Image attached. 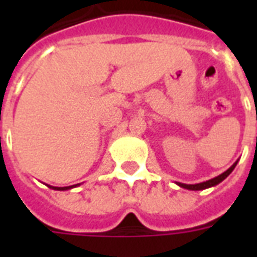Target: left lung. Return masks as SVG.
I'll list each match as a JSON object with an SVG mask.
<instances>
[{
    "label": "left lung",
    "mask_w": 257,
    "mask_h": 257,
    "mask_svg": "<svg viewBox=\"0 0 257 257\" xmlns=\"http://www.w3.org/2000/svg\"><path fill=\"white\" fill-rule=\"evenodd\" d=\"M236 164H237V161H236L235 164L232 165L231 168H228L227 171L219 175L217 177H213V179L208 180V181H204V183H199V184H183V183H177V185L181 188H185V189H189V191H203V189H207V188H211V187H215L219 183H221L224 179H227L229 173H231L233 169H235Z\"/></svg>",
    "instance_id": "left-lung-1"
}]
</instances>
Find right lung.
I'll return each instance as SVG.
<instances>
[{
    "label": "right lung",
    "mask_w": 257,
    "mask_h": 257,
    "mask_svg": "<svg viewBox=\"0 0 257 257\" xmlns=\"http://www.w3.org/2000/svg\"><path fill=\"white\" fill-rule=\"evenodd\" d=\"M78 184H76V185H70V187H49L50 188H53V189H56V191H66V189H70V188H74V187H77Z\"/></svg>",
    "instance_id": "1"
}]
</instances>
